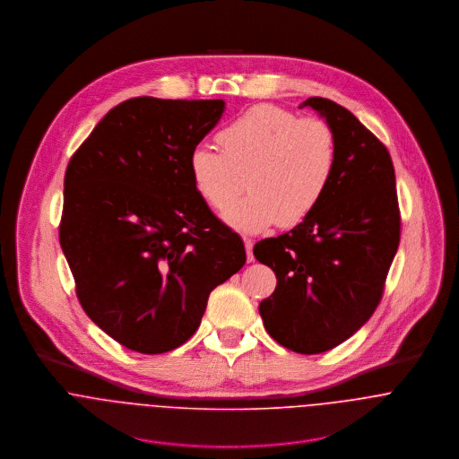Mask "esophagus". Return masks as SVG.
Wrapping results in <instances>:
<instances>
[{"label": "esophagus", "mask_w": 459, "mask_h": 459, "mask_svg": "<svg viewBox=\"0 0 459 459\" xmlns=\"http://www.w3.org/2000/svg\"><path fill=\"white\" fill-rule=\"evenodd\" d=\"M244 246H246V253H247V260L249 262H255V256H253V246H255V242L251 240V238H247V237H244Z\"/></svg>", "instance_id": "34e87169"}]
</instances>
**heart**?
I'll return each mask as SVG.
<instances>
[{
    "mask_svg": "<svg viewBox=\"0 0 459 459\" xmlns=\"http://www.w3.org/2000/svg\"><path fill=\"white\" fill-rule=\"evenodd\" d=\"M221 150L197 144L189 173L197 195L212 208L226 206L222 219L246 233L279 222L284 228L307 219L327 195L337 168V135L325 120L300 118L260 104L219 132Z\"/></svg>",
    "mask_w": 459,
    "mask_h": 459,
    "instance_id": "1",
    "label": "heart"
}]
</instances>
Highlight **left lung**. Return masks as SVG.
<instances>
[{
	"mask_svg": "<svg viewBox=\"0 0 459 459\" xmlns=\"http://www.w3.org/2000/svg\"><path fill=\"white\" fill-rule=\"evenodd\" d=\"M337 135V168L316 210L291 231L255 246L277 286L262 300L266 332L315 355L351 337L375 313L399 246L395 175L387 148L348 109L311 97Z\"/></svg>",
	"mask_w": 459,
	"mask_h": 459,
	"instance_id": "obj_1",
	"label": "left lung"
}]
</instances>
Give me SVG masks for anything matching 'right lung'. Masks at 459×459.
<instances>
[{
    "label": "right lung",
    "instance_id": "add662e5",
    "mask_svg": "<svg viewBox=\"0 0 459 459\" xmlns=\"http://www.w3.org/2000/svg\"><path fill=\"white\" fill-rule=\"evenodd\" d=\"M224 109L221 99L126 100L68 162L60 244L79 302L134 351L184 344L210 291L246 263L242 238L197 195L187 166Z\"/></svg>",
    "mask_w": 459,
    "mask_h": 459
}]
</instances>
